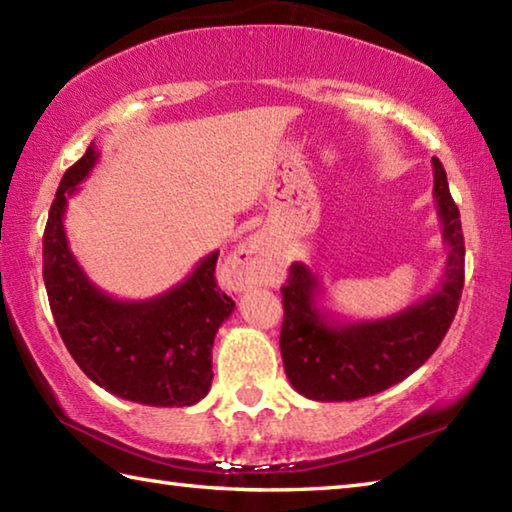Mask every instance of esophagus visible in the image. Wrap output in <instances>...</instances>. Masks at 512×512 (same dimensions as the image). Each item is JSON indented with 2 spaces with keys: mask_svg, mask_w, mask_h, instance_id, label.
<instances>
[{
  "mask_svg": "<svg viewBox=\"0 0 512 512\" xmlns=\"http://www.w3.org/2000/svg\"><path fill=\"white\" fill-rule=\"evenodd\" d=\"M275 253L268 239L262 235H250L244 244L235 250L232 257V273L239 287L264 284L273 277Z\"/></svg>",
  "mask_w": 512,
  "mask_h": 512,
  "instance_id": "obj_1",
  "label": "esophagus"
}]
</instances>
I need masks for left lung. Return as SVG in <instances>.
I'll list each match as a JSON object with an SVG mask.
<instances>
[{"label":"left lung","instance_id":"obj_1","mask_svg":"<svg viewBox=\"0 0 512 512\" xmlns=\"http://www.w3.org/2000/svg\"><path fill=\"white\" fill-rule=\"evenodd\" d=\"M431 164L447 264L427 298L386 318L341 320L318 302V275L307 264H291L282 287L280 352L291 386L309 400L352 402L386 391L418 370L445 339L463 293L465 244L447 173L438 158Z\"/></svg>","mask_w":512,"mask_h":512}]
</instances>
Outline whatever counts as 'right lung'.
I'll list each match as a JSON object with an SVG mask.
<instances>
[{
	"instance_id": "add662e5",
	"label": "right lung",
	"mask_w": 512,
	"mask_h": 512,
	"mask_svg": "<svg viewBox=\"0 0 512 512\" xmlns=\"http://www.w3.org/2000/svg\"><path fill=\"white\" fill-rule=\"evenodd\" d=\"M99 160L94 142L60 180L42 237V277L65 348L94 384L146 406H192L210 393L214 336L235 311L216 287L219 250L176 287L149 300L101 291L76 262L65 235L69 196Z\"/></svg>"
}]
</instances>
